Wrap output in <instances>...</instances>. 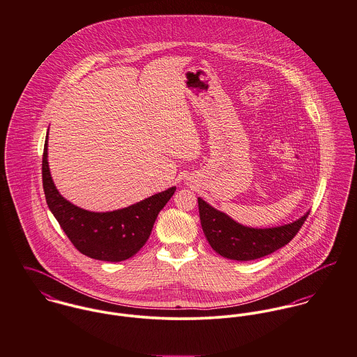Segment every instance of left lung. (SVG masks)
Here are the masks:
<instances>
[{
  "instance_id": "8db88e82",
  "label": "left lung",
  "mask_w": 357,
  "mask_h": 357,
  "mask_svg": "<svg viewBox=\"0 0 357 357\" xmlns=\"http://www.w3.org/2000/svg\"><path fill=\"white\" fill-rule=\"evenodd\" d=\"M198 211L202 231L212 249L223 257L239 261L264 257L284 246L296 237L310 215L307 212L298 220L279 227L252 229L234 222L199 197Z\"/></svg>"
}]
</instances>
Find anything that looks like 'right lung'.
<instances>
[{
    "label": "right lung",
    "instance_id": "obj_1",
    "mask_svg": "<svg viewBox=\"0 0 357 357\" xmlns=\"http://www.w3.org/2000/svg\"><path fill=\"white\" fill-rule=\"evenodd\" d=\"M42 182L49 209L73 245L82 255L102 261H123L132 257L148 241L160 211L176 188L145 198L114 212H90L63 197L50 176L47 135L42 158Z\"/></svg>",
    "mask_w": 357,
    "mask_h": 357
}]
</instances>
